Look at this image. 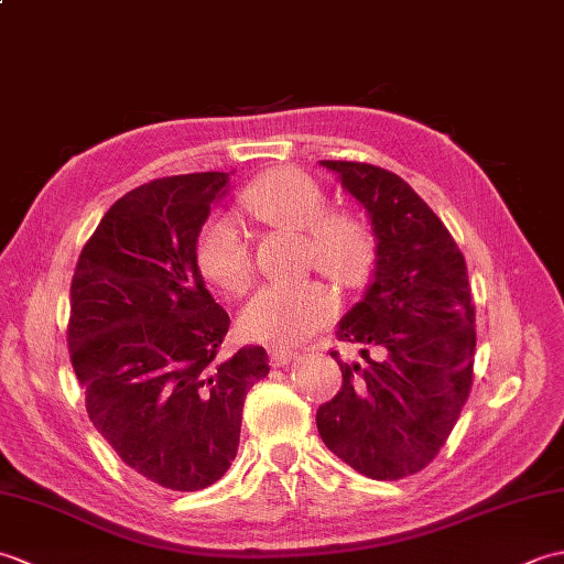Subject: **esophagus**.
<instances>
[{"instance_id":"esophagus-1","label":"esophagus","mask_w":564,"mask_h":564,"mask_svg":"<svg viewBox=\"0 0 564 564\" xmlns=\"http://www.w3.org/2000/svg\"><path fill=\"white\" fill-rule=\"evenodd\" d=\"M297 356H301V351L289 349V346H275V349H273V361L279 366H289L291 361H295Z\"/></svg>"}]
</instances>
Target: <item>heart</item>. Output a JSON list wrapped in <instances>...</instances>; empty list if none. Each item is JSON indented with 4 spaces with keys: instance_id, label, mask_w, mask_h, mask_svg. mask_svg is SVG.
Wrapping results in <instances>:
<instances>
[{
    "instance_id": "1",
    "label": "heart",
    "mask_w": 564,
    "mask_h": 564,
    "mask_svg": "<svg viewBox=\"0 0 564 564\" xmlns=\"http://www.w3.org/2000/svg\"><path fill=\"white\" fill-rule=\"evenodd\" d=\"M242 200L263 223L303 230L305 259L346 289H361L376 273V227L358 210L327 208V191L310 174L291 166L269 170L245 188ZM194 261L203 279L230 295L245 293L254 279L247 237L227 215H213L200 225ZM337 310L339 295L325 281L273 283L247 303L242 329L259 341L295 344L325 327Z\"/></svg>"
}]
</instances>
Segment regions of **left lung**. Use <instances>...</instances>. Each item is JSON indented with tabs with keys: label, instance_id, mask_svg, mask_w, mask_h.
Listing matches in <instances>:
<instances>
[{
	"label": "left lung",
	"instance_id": "1",
	"mask_svg": "<svg viewBox=\"0 0 564 564\" xmlns=\"http://www.w3.org/2000/svg\"><path fill=\"white\" fill-rule=\"evenodd\" d=\"M370 213L380 242L376 279L337 329L361 344L341 390L317 410L325 446L370 480H402L436 458L470 398L475 305L448 227L394 172L322 160ZM376 348L380 359H370Z\"/></svg>",
	"mask_w": 564,
	"mask_h": 564
}]
</instances>
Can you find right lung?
<instances>
[{"label":"right lung","instance_id":"1","mask_svg":"<svg viewBox=\"0 0 564 564\" xmlns=\"http://www.w3.org/2000/svg\"><path fill=\"white\" fill-rule=\"evenodd\" d=\"M225 172L162 176L118 198L69 285V361L94 429L145 480L196 492L230 470L263 346L223 356L230 315L194 261Z\"/></svg>","mask_w":564,"mask_h":564}]
</instances>
